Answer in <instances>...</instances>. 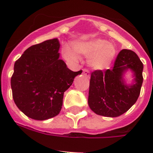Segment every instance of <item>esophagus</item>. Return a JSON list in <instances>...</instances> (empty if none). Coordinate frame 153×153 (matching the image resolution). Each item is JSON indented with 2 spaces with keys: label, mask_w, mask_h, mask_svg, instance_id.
<instances>
[{
  "label": "esophagus",
  "mask_w": 153,
  "mask_h": 153,
  "mask_svg": "<svg viewBox=\"0 0 153 153\" xmlns=\"http://www.w3.org/2000/svg\"><path fill=\"white\" fill-rule=\"evenodd\" d=\"M83 74L86 76H88L90 77V72H89V70H83Z\"/></svg>",
  "instance_id": "esophagus-1"
}]
</instances>
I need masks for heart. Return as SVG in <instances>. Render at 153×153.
<instances>
[{"instance_id": "1", "label": "heart", "mask_w": 153, "mask_h": 153, "mask_svg": "<svg viewBox=\"0 0 153 153\" xmlns=\"http://www.w3.org/2000/svg\"><path fill=\"white\" fill-rule=\"evenodd\" d=\"M74 48L79 54L89 57V66L96 70L108 68L117 55V48L114 44L103 39L77 42L74 45ZM75 51L70 47H67L64 50L65 57L70 61L77 62L79 57Z\"/></svg>"}]
</instances>
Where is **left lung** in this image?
<instances>
[{
	"label": "left lung",
	"mask_w": 153,
	"mask_h": 153,
	"mask_svg": "<svg viewBox=\"0 0 153 153\" xmlns=\"http://www.w3.org/2000/svg\"><path fill=\"white\" fill-rule=\"evenodd\" d=\"M129 70L134 77L131 84L124 78ZM143 70V64L136 53L124 49L119 53L113 69L92 73L88 97L92 111L106 117H117L128 111L140 96Z\"/></svg>",
	"instance_id": "left-lung-1"
}]
</instances>
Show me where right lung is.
I'll use <instances>...</instances> for the list:
<instances>
[{"label": "right lung", "instance_id": "right-lung-1", "mask_svg": "<svg viewBox=\"0 0 153 153\" xmlns=\"http://www.w3.org/2000/svg\"><path fill=\"white\" fill-rule=\"evenodd\" d=\"M60 42L47 40L30 47L14 63L10 79L16 106L29 118L45 120L57 116L63 93L82 70L74 72L60 59Z\"/></svg>", "mask_w": 153, "mask_h": 153}]
</instances>
